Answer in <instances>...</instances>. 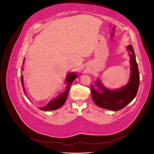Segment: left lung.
Segmentation results:
<instances>
[{
	"label": "left lung",
	"mask_w": 154,
	"mask_h": 154,
	"mask_svg": "<svg viewBox=\"0 0 154 154\" xmlns=\"http://www.w3.org/2000/svg\"><path fill=\"white\" fill-rule=\"evenodd\" d=\"M130 53V63H131V75L128 84L119 89L112 91L103 87L98 80L97 85L101 92L97 91L91 85L92 100L96 105L105 109L118 111L123 109L130 103L137 95L139 85V72L136 55L132 45L128 46Z\"/></svg>",
	"instance_id": "obj_1"
}]
</instances>
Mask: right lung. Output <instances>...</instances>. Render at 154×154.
<instances>
[{
	"mask_svg": "<svg viewBox=\"0 0 154 154\" xmlns=\"http://www.w3.org/2000/svg\"><path fill=\"white\" fill-rule=\"evenodd\" d=\"M25 59V58H24ZM24 62V60L23 61V63ZM76 78V74L75 73H71L69 74L68 76L67 77V87L66 88V91L63 92L62 94H60L57 97L53 99L52 101H51L49 103L44 107H42V108H39L42 110H45V111H50V110H56L57 109H59L60 107H61L66 101L67 97L68 96V93L70 89V87H71L72 83L73 81L75 80ZM21 83L22 87L24 88V84H23V76L22 75L21 77Z\"/></svg>",
	"mask_w": 154,
	"mask_h": 154,
	"instance_id": "obj_1",
	"label": "right lung"
}]
</instances>
